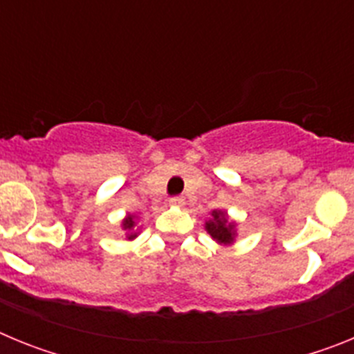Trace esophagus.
I'll return each instance as SVG.
<instances>
[{
    "instance_id": "obj_1",
    "label": "esophagus",
    "mask_w": 354,
    "mask_h": 354,
    "mask_svg": "<svg viewBox=\"0 0 354 354\" xmlns=\"http://www.w3.org/2000/svg\"><path fill=\"white\" fill-rule=\"evenodd\" d=\"M168 202H170V205H175V207H183L186 204V198L184 196H171Z\"/></svg>"
}]
</instances>
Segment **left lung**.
Wrapping results in <instances>:
<instances>
[{"mask_svg":"<svg viewBox=\"0 0 354 354\" xmlns=\"http://www.w3.org/2000/svg\"><path fill=\"white\" fill-rule=\"evenodd\" d=\"M205 228L218 243H230L234 239V225L228 223L221 211H212V220L205 223Z\"/></svg>","mask_w":354,"mask_h":354,"instance_id":"8db88e82","label":"left lung"}]
</instances>
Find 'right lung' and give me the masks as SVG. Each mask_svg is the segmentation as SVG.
Wrapping results in <instances>:
<instances>
[{"instance_id":"right-lung-1","label":"right lung","mask_w":354,"mask_h":354,"mask_svg":"<svg viewBox=\"0 0 354 354\" xmlns=\"http://www.w3.org/2000/svg\"><path fill=\"white\" fill-rule=\"evenodd\" d=\"M134 227V221H133V216H129L126 221H124V228H127V230H131V228ZM136 236V234H133V236H129V239H133V237Z\"/></svg>"}]
</instances>
